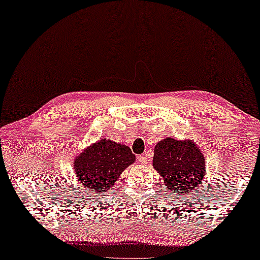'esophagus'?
Returning <instances> with one entry per match:
<instances>
[{
    "instance_id": "1",
    "label": "esophagus",
    "mask_w": 260,
    "mask_h": 260,
    "mask_svg": "<svg viewBox=\"0 0 260 260\" xmlns=\"http://www.w3.org/2000/svg\"><path fill=\"white\" fill-rule=\"evenodd\" d=\"M137 158H138V161L142 163V165H148V162H149L148 155H140V156H137Z\"/></svg>"
}]
</instances>
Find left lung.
Instances as JSON below:
<instances>
[{
  "instance_id": "8db88e82",
  "label": "left lung",
  "mask_w": 260,
  "mask_h": 260,
  "mask_svg": "<svg viewBox=\"0 0 260 260\" xmlns=\"http://www.w3.org/2000/svg\"><path fill=\"white\" fill-rule=\"evenodd\" d=\"M152 165L169 190L187 194L201 183L205 157L189 141L165 138L156 144Z\"/></svg>"
}]
</instances>
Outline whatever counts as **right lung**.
Listing matches in <instances>:
<instances>
[{
  "mask_svg": "<svg viewBox=\"0 0 260 260\" xmlns=\"http://www.w3.org/2000/svg\"><path fill=\"white\" fill-rule=\"evenodd\" d=\"M135 155L126 145L111 140H99L74 161V172L80 184L92 191H106L113 186L123 170L135 162Z\"/></svg>",
  "mask_w": 260,
  "mask_h": 260,
  "instance_id": "1",
  "label": "right lung"
}]
</instances>
